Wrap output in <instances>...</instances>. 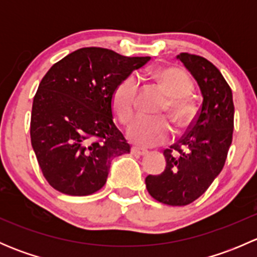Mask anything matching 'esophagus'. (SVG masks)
I'll return each instance as SVG.
<instances>
[{"label": "esophagus", "mask_w": 257, "mask_h": 257, "mask_svg": "<svg viewBox=\"0 0 257 257\" xmlns=\"http://www.w3.org/2000/svg\"><path fill=\"white\" fill-rule=\"evenodd\" d=\"M132 154L134 155H145L148 153L147 149H143V148H138V147H133L131 149Z\"/></svg>", "instance_id": "esophagus-1"}]
</instances>
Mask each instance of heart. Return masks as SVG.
<instances>
[{
  "label": "heart",
  "mask_w": 257,
  "mask_h": 257,
  "mask_svg": "<svg viewBox=\"0 0 257 257\" xmlns=\"http://www.w3.org/2000/svg\"><path fill=\"white\" fill-rule=\"evenodd\" d=\"M152 77L164 88L169 95L168 109L173 120L179 126H184L194 115V107L186 95L191 89V83L185 72L177 67H163L152 72ZM138 80L134 76L125 77L114 89L112 105L123 123L131 120L137 105ZM173 126L167 116L141 115L134 119L126 129V136L141 147H154L169 141Z\"/></svg>",
  "instance_id": "heart-1"
}]
</instances>
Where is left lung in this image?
Wrapping results in <instances>:
<instances>
[{
	"mask_svg": "<svg viewBox=\"0 0 257 257\" xmlns=\"http://www.w3.org/2000/svg\"><path fill=\"white\" fill-rule=\"evenodd\" d=\"M177 59L198 83L203 104L188 133L164 150V172L148 175L145 185L155 200L183 206L203 195L224 168L232 142L234 102L231 88L211 62L190 53Z\"/></svg>",
	"mask_w": 257,
	"mask_h": 257,
	"instance_id": "8db88e82",
	"label": "left lung"
}]
</instances>
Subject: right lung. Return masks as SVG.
I'll list each match as a JSON object with an SVG mask.
<instances>
[{
  "instance_id": "1",
  "label": "right lung",
  "mask_w": 257,
  "mask_h": 257,
  "mask_svg": "<svg viewBox=\"0 0 257 257\" xmlns=\"http://www.w3.org/2000/svg\"><path fill=\"white\" fill-rule=\"evenodd\" d=\"M149 59L85 47L49 68L33 98L31 143L52 188L84 196L104 186L113 158L131 152L113 121V92Z\"/></svg>"
}]
</instances>
